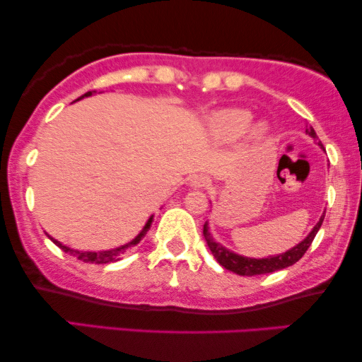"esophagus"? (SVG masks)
Returning <instances> with one entry per match:
<instances>
[{
	"mask_svg": "<svg viewBox=\"0 0 362 362\" xmlns=\"http://www.w3.org/2000/svg\"><path fill=\"white\" fill-rule=\"evenodd\" d=\"M211 180L204 175H196L191 177V186L196 187V189H206L207 186H209Z\"/></svg>",
	"mask_w": 362,
	"mask_h": 362,
	"instance_id": "obj_1",
	"label": "esophagus"
}]
</instances>
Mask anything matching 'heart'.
I'll return each mask as SVG.
<instances>
[{
    "mask_svg": "<svg viewBox=\"0 0 362 362\" xmlns=\"http://www.w3.org/2000/svg\"><path fill=\"white\" fill-rule=\"evenodd\" d=\"M250 122V113L247 110H240V108H230V110L221 112L219 115L214 118V128L217 135L222 138H235L239 136L242 132L245 130ZM262 132V128H259Z\"/></svg>",
    "mask_w": 362,
    "mask_h": 362,
    "instance_id": "b5f03b06",
    "label": "heart"
}]
</instances>
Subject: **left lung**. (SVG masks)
<instances>
[{"label": "left lung", "instance_id": "8db88e82", "mask_svg": "<svg viewBox=\"0 0 362 362\" xmlns=\"http://www.w3.org/2000/svg\"><path fill=\"white\" fill-rule=\"evenodd\" d=\"M306 132H308L313 138H316L313 127L306 128ZM323 219H325V214L321 216L318 224L313 227V230L310 232V235L306 237L301 244L293 247V249L288 252H285V254L276 255V257H269V259H249V257L237 255V254H234V252H230L229 249H226V247H222L219 242H216L214 239H212L209 230H207V222L204 224V230L202 232H204L206 242H207V245H209L212 255L216 257V260L219 262L224 269L234 272V274L242 275V276H255V275L272 274V272L286 269V267L296 264V262H298L301 257L305 255V252L310 249L311 242H313L315 235L318 234L320 227H321V224H323Z\"/></svg>", "mask_w": 362, "mask_h": 362}]
</instances>
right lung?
<instances>
[{
    "mask_svg": "<svg viewBox=\"0 0 362 362\" xmlns=\"http://www.w3.org/2000/svg\"><path fill=\"white\" fill-rule=\"evenodd\" d=\"M88 95H92V92L83 93L82 97H78V98H77V100H81V98H83V97H88ZM151 221H153V217H150V219H148L146 226L143 227V230L140 232V234H138V235L135 237V239H133V240L130 242V244L122 245V247H118V249H113V250H103V252H81V250L69 249V247L62 245L61 242H57V240H54V239H51V240H52L54 244H56L57 247H61V249H62L64 252H66V254H71V255L76 257V259L82 260V262H86V264H110V262H117V260H120L122 254L128 249V247L136 245L138 242H140V240L143 239V235L146 234L148 229H150Z\"/></svg>",
    "mask_w": 362,
    "mask_h": 362,
    "instance_id": "right-lung-1",
    "label": "right lung"
}]
</instances>
